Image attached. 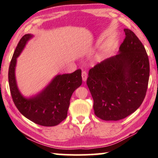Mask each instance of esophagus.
Segmentation results:
<instances>
[{"mask_svg":"<svg viewBox=\"0 0 158 158\" xmlns=\"http://www.w3.org/2000/svg\"><path fill=\"white\" fill-rule=\"evenodd\" d=\"M87 77H88V75H87V73L85 71H83L82 72V79H83V81L85 82L87 80Z\"/></svg>","mask_w":158,"mask_h":158,"instance_id":"esophagus-1","label":"esophagus"}]
</instances>
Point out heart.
I'll use <instances>...</instances> for the list:
<instances>
[{"label": "heart", "mask_w": 158, "mask_h": 158, "mask_svg": "<svg viewBox=\"0 0 158 158\" xmlns=\"http://www.w3.org/2000/svg\"><path fill=\"white\" fill-rule=\"evenodd\" d=\"M102 56H103V55H102H102H101V57H102Z\"/></svg>", "instance_id": "heart-1"}]
</instances>
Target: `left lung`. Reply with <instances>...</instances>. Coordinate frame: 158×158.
Returning <instances> with one entry per match:
<instances>
[{"instance_id": "1", "label": "left lung", "mask_w": 158, "mask_h": 158, "mask_svg": "<svg viewBox=\"0 0 158 158\" xmlns=\"http://www.w3.org/2000/svg\"><path fill=\"white\" fill-rule=\"evenodd\" d=\"M119 53L94 66L86 83L94 99V113L103 120H119L138 109L148 85L149 62L144 46L131 30Z\"/></svg>"}]
</instances>
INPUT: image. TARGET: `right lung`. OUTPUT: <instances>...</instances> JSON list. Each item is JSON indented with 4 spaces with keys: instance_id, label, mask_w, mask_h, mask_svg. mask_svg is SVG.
I'll return each instance as SVG.
<instances>
[{
    "instance_id": "add662e5",
    "label": "right lung",
    "mask_w": 158,
    "mask_h": 158,
    "mask_svg": "<svg viewBox=\"0 0 158 158\" xmlns=\"http://www.w3.org/2000/svg\"><path fill=\"white\" fill-rule=\"evenodd\" d=\"M33 35L26 34L14 51L9 69V83L14 103L25 118L43 126H54L67 118L69 100L82 84L81 69L70 74L57 75L41 91L24 97L18 89L15 76L16 59Z\"/></svg>"
}]
</instances>
